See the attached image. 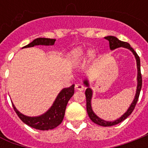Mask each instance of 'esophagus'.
I'll use <instances>...</instances> for the list:
<instances>
[{
	"instance_id": "1",
	"label": "esophagus",
	"mask_w": 148,
	"mask_h": 148,
	"mask_svg": "<svg viewBox=\"0 0 148 148\" xmlns=\"http://www.w3.org/2000/svg\"><path fill=\"white\" fill-rule=\"evenodd\" d=\"M84 86L81 84H75V89L77 90H84Z\"/></svg>"
}]
</instances>
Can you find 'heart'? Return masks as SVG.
<instances>
[{"label": "heart", "mask_w": 148, "mask_h": 148, "mask_svg": "<svg viewBox=\"0 0 148 148\" xmlns=\"http://www.w3.org/2000/svg\"><path fill=\"white\" fill-rule=\"evenodd\" d=\"M94 56L95 53L92 51H84L81 48H77L72 51L70 54V58L72 61L77 63L85 60L87 58H93Z\"/></svg>", "instance_id": "heart-1"}]
</instances>
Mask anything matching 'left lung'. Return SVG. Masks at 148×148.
<instances>
[{
    "label": "left lung",
    "instance_id": "8db88e82",
    "mask_svg": "<svg viewBox=\"0 0 148 148\" xmlns=\"http://www.w3.org/2000/svg\"><path fill=\"white\" fill-rule=\"evenodd\" d=\"M106 40H108L109 41V45H110V49L111 51L118 48V47H124L127 49L130 50V51L133 53V54L135 57L136 62H137V68H138V77H137V81H138V85H137V90H136V94L134 98V101H132V103H131V105L128 108V109L127 110V111L124 113V114L122 115L121 117L117 118V120H115L114 121H107L101 119L99 117H97V115L95 114V113L94 112V110L91 107V99H92L93 96V90L92 89L90 88V84H89V81H88V78H86L84 81H83L84 85L87 87V89L85 90V95H86V101H87V111H88V116L90 118V120L92 121L94 123L98 124L100 126L103 127H110L115 124H117L122 122L123 121L126 119L127 117H128L129 115L131 114L132 111L134 110V108H135L136 103L138 101V97L140 95V90H141V86H142V77H141V74H140V60L139 56L138 55V53H136L135 51L131 47V45H129L128 43L124 42L121 40H118L116 37L114 36H108L104 38Z\"/></svg>",
    "mask_w": 148,
    "mask_h": 148
}]
</instances>
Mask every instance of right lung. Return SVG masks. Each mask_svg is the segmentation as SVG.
Instances as JSON below:
<instances>
[{
  "label": "right lung",
  "mask_w": 148,
  "mask_h": 148,
  "mask_svg": "<svg viewBox=\"0 0 148 148\" xmlns=\"http://www.w3.org/2000/svg\"><path fill=\"white\" fill-rule=\"evenodd\" d=\"M55 40V39H51V38H39L34 40L32 42L24 47H31L34 46H38V45L50 46V45H54ZM74 84L69 88L62 89L58 94L51 108L45 114L40 116H37V117H29V116L23 114L15 108L13 103L12 105L15 112L17 113V116L24 124H27L28 126L37 130L48 131V130L55 128L56 127H58L59 124H61L64 117L65 110H66L68 101L74 95Z\"/></svg>",
  "instance_id": "right-lung-1"
}]
</instances>
